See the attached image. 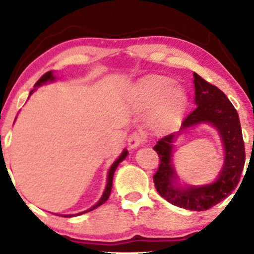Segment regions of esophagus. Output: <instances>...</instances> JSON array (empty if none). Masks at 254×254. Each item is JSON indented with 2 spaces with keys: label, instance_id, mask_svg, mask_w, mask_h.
<instances>
[{
  "label": "esophagus",
  "instance_id": "34e87169",
  "mask_svg": "<svg viewBox=\"0 0 254 254\" xmlns=\"http://www.w3.org/2000/svg\"><path fill=\"white\" fill-rule=\"evenodd\" d=\"M143 139H142V136L139 133H132V135L129 136V139H127V144H129L130 149H136L139 145L142 144Z\"/></svg>",
  "mask_w": 254,
  "mask_h": 254
}]
</instances>
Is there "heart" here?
<instances>
[{
  "label": "heart",
  "instance_id": "obj_1",
  "mask_svg": "<svg viewBox=\"0 0 254 254\" xmlns=\"http://www.w3.org/2000/svg\"><path fill=\"white\" fill-rule=\"evenodd\" d=\"M130 99L139 111L150 110L147 124L154 132H165L182 119L189 104L188 93L174 80L161 75L139 78L130 89Z\"/></svg>",
  "mask_w": 254,
  "mask_h": 254
}]
</instances>
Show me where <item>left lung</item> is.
<instances>
[{"mask_svg": "<svg viewBox=\"0 0 254 254\" xmlns=\"http://www.w3.org/2000/svg\"><path fill=\"white\" fill-rule=\"evenodd\" d=\"M193 84L197 107L184 118L179 131L165 136L154 145L160 157L154 184L160 196L173 205L204 211L226 199L237 188L245 166V145L239 115L226 94L196 72ZM199 125H210L218 131L223 143L224 165L211 183L190 186L180 180L174 167V143L186 130Z\"/></svg>", "mask_w": 254, "mask_h": 254, "instance_id": "8db88e82", "label": "left lung"}]
</instances>
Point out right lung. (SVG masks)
<instances>
[{"instance_id":"right-lung-1","label":"right lung","mask_w":254,"mask_h":254,"mask_svg":"<svg viewBox=\"0 0 254 254\" xmlns=\"http://www.w3.org/2000/svg\"><path fill=\"white\" fill-rule=\"evenodd\" d=\"M55 81H57V77L56 75H55L54 71H48L46 72L45 75H43L42 77L39 78V81L34 84V89L31 90L30 95H28V98L31 97L32 94H33L34 92H36L38 87H42L43 84H46V83H51V82H55ZM16 119V118H15ZM127 154H129V151H127V149H123V151L121 153V155H119L117 159L113 161V164L111 165V167L109 168V172H107V178H106V186H105V190L103 192V194H101L100 199L98 200L97 203L94 204L93 206H90L89 209H87V210L84 211H81V212H77V214H69V215H61V216L63 217H72V216H78V215H82V214H86V212L88 211H92L94 210L95 208H98V206H100L101 204H104L105 202H106L107 199H109L110 194H111V190H112V182H113V176H115V172L116 170H117V167L119 166V164H121L122 161L125 159V157L127 156ZM55 215H60V214H55Z\"/></svg>"}]
</instances>
